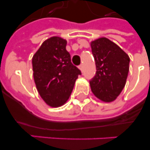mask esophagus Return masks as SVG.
<instances>
[{
  "label": "esophagus",
  "mask_w": 150,
  "mask_h": 150,
  "mask_svg": "<svg viewBox=\"0 0 150 150\" xmlns=\"http://www.w3.org/2000/svg\"><path fill=\"white\" fill-rule=\"evenodd\" d=\"M79 70H80V71H83V64H80V65L79 66Z\"/></svg>",
  "instance_id": "1"
}]
</instances>
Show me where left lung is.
I'll return each instance as SVG.
<instances>
[{"mask_svg": "<svg viewBox=\"0 0 150 150\" xmlns=\"http://www.w3.org/2000/svg\"><path fill=\"white\" fill-rule=\"evenodd\" d=\"M96 73L90 79L91 91L100 100H114L121 93L129 71L130 59L120 46L107 38L91 43Z\"/></svg>", "mask_w": 150, "mask_h": 150, "instance_id": "obj_1", "label": "left lung"}]
</instances>
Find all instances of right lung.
<instances>
[{
    "label": "right lung",
    "instance_id": "1",
    "mask_svg": "<svg viewBox=\"0 0 150 150\" xmlns=\"http://www.w3.org/2000/svg\"><path fill=\"white\" fill-rule=\"evenodd\" d=\"M67 41L53 37L42 43L32 59L34 79L41 98L51 107L67 101L81 71L71 60Z\"/></svg>",
    "mask_w": 150,
    "mask_h": 150
}]
</instances>
